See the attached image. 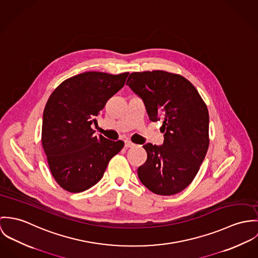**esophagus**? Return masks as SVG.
<instances>
[{"label": "esophagus", "mask_w": 258, "mask_h": 258, "mask_svg": "<svg viewBox=\"0 0 258 258\" xmlns=\"http://www.w3.org/2000/svg\"><path fill=\"white\" fill-rule=\"evenodd\" d=\"M135 145H136V144L134 143H132L131 141H125V142H124V146L127 147V148H128V147H134Z\"/></svg>", "instance_id": "34e87169"}]
</instances>
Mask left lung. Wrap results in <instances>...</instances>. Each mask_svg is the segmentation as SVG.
Listing matches in <instances>:
<instances>
[{
  "label": "left lung",
  "mask_w": 258,
  "mask_h": 258,
  "mask_svg": "<svg viewBox=\"0 0 258 258\" xmlns=\"http://www.w3.org/2000/svg\"><path fill=\"white\" fill-rule=\"evenodd\" d=\"M126 85L143 100L149 119L163 122V144L143 145L147 159L138 169L139 178L157 195L177 194L193 181L206 156L207 106L190 81L166 71L134 72Z\"/></svg>",
  "instance_id": "left-lung-1"
}]
</instances>
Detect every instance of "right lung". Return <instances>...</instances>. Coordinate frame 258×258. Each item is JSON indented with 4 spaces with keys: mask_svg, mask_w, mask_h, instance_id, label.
I'll return each instance as SVG.
<instances>
[{
    "mask_svg": "<svg viewBox=\"0 0 258 258\" xmlns=\"http://www.w3.org/2000/svg\"><path fill=\"white\" fill-rule=\"evenodd\" d=\"M128 72L112 75L84 72L73 76L50 95L42 117L41 143L55 181L64 190L80 193L97 184L122 141L96 136L91 124L119 91Z\"/></svg>",
    "mask_w": 258,
    "mask_h": 258,
    "instance_id": "right-lung-1",
    "label": "right lung"
}]
</instances>
